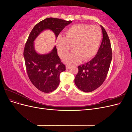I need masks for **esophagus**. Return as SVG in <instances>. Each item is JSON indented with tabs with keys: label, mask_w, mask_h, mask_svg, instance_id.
Masks as SVG:
<instances>
[{
	"label": "esophagus",
	"mask_w": 132,
	"mask_h": 132,
	"mask_svg": "<svg viewBox=\"0 0 132 132\" xmlns=\"http://www.w3.org/2000/svg\"><path fill=\"white\" fill-rule=\"evenodd\" d=\"M70 68V66L69 65H66V68L67 69H69Z\"/></svg>",
	"instance_id": "obj_1"
}]
</instances>
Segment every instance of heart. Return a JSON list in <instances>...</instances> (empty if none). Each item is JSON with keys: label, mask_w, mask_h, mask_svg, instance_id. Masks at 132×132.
I'll return each instance as SVG.
<instances>
[{"label": "heart", "mask_w": 132, "mask_h": 132, "mask_svg": "<svg viewBox=\"0 0 132 132\" xmlns=\"http://www.w3.org/2000/svg\"><path fill=\"white\" fill-rule=\"evenodd\" d=\"M65 36H59L56 46L59 56L63 58L69 54L71 48L74 50L65 61L75 64L81 59L87 61L96 54L102 40V32L96 25L77 24L65 31Z\"/></svg>", "instance_id": "obj_1"}]
</instances>
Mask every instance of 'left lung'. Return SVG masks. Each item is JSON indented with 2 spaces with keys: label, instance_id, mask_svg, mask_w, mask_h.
I'll use <instances>...</instances> for the list:
<instances>
[{
  "label": "left lung",
  "instance_id": "8db88e82",
  "mask_svg": "<svg viewBox=\"0 0 132 132\" xmlns=\"http://www.w3.org/2000/svg\"><path fill=\"white\" fill-rule=\"evenodd\" d=\"M103 38L97 53L90 61L79 65L74 82L78 88L85 93L93 91L104 82L111 64L112 48L108 35L102 26Z\"/></svg>",
  "mask_w": 132,
  "mask_h": 132
}]
</instances>
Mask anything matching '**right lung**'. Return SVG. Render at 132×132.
<instances>
[{
  "instance_id": "add662e5",
  "label": "right lung",
  "mask_w": 132,
  "mask_h": 132,
  "mask_svg": "<svg viewBox=\"0 0 132 132\" xmlns=\"http://www.w3.org/2000/svg\"><path fill=\"white\" fill-rule=\"evenodd\" d=\"M71 21L48 18L37 23L32 30L23 50L26 69L31 82L42 92L49 93L57 88L59 75L65 70V65L57 54L56 47L50 53L39 54L35 51L34 41L43 30L50 29L58 37L61 31Z\"/></svg>"
}]
</instances>
